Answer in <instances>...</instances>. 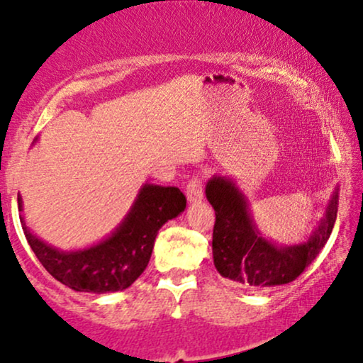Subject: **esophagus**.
<instances>
[{"instance_id":"obj_1","label":"esophagus","mask_w":363,"mask_h":363,"mask_svg":"<svg viewBox=\"0 0 363 363\" xmlns=\"http://www.w3.org/2000/svg\"><path fill=\"white\" fill-rule=\"evenodd\" d=\"M186 196H187V201L191 203H198L203 199V182L201 179L194 177L187 182L186 186Z\"/></svg>"}]
</instances>
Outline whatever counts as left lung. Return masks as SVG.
<instances>
[{
    "label": "left lung",
    "instance_id": "obj_1",
    "mask_svg": "<svg viewBox=\"0 0 363 363\" xmlns=\"http://www.w3.org/2000/svg\"><path fill=\"white\" fill-rule=\"evenodd\" d=\"M205 193L216 215L211 242L216 272L228 281L254 289L285 285L301 277L328 242L338 213V187H335L309 239L280 245L261 234L247 198L234 179L213 176L206 182Z\"/></svg>",
    "mask_w": 363,
    "mask_h": 363
}]
</instances>
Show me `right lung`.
<instances>
[{
  "label": "right lung",
  "mask_w": 363,
  "mask_h": 363,
  "mask_svg": "<svg viewBox=\"0 0 363 363\" xmlns=\"http://www.w3.org/2000/svg\"><path fill=\"white\" fill-rule=\"evenodd\" d=\"M186 210V196L174 186H141L135 203L111 235L90 247L61 251L44 242L27 227L20 215L23 234L37 259L49 273L77 291L109 294L126 290L148 266L158 230ZM18 211H23L18 196Z\"/></svg>",
  "instance_id": "add662e5"
}]
</instances>
